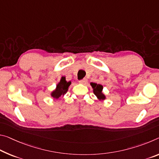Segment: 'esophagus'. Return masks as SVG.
Listing matches in <instances>:
<instances>
[{
	"label": "esophagus",
	"mask_w": 159,
	"mask_h": 159,
	"mask_svg": "<svg viewBox=\"0 0 159 159\" xmlns=\"http://www.w3.org/2000/svg\"><path fill=\"white\" fill-rule=\"evenodd\" d=\"M87 81H88V80H87L86 79H84L79 80V84H85L87 83Z\"/></svg>",
	"instance_id": "34e87169"
}]
</instances>
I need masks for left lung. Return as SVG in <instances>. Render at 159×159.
<instances>
[{
    "mask_svg": "<svg viewBox=\"0 0 159 159\" xmlns=\"http://www.w3.org/2000/svg\"><path fill=\"white\" fill-rule=\"evenodd\" d=\"M90 85L93 89V93L96 95L98 99L100 100H104L105 99V95L102 93V89L103 87L102 85L97 84L95 83H90Z\"/></svg>",
    "mask_w": 159,
    "mask_h": 159,
    "instance_id": "left-lung-1",
    "label": "left lung"
}]
</instances>
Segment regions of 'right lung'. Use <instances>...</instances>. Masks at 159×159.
Returning <instances> with one entry per match:
<instances>
[{
  "label": "right lung",
  "instance_id": "right-lung-1",
  "mask_svg": "<svg viewBox=\"0 0 159 159\" xmlns=\"http://www.w3.org/2000/svg\"><path fill=\"white\" fill-rule=\"evenodd\" d=\"M70 84H71V82H67L66 80V78L62 76L61 80H60V82L57 85L56 89L52 92V97L54 98V99H59L61 95L66 94Z\"/></svg>",
  "mask_w": 159,
  "mask_h": 159
}]
</instances>
